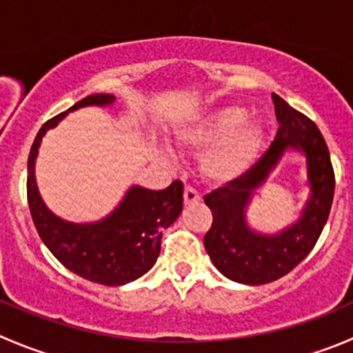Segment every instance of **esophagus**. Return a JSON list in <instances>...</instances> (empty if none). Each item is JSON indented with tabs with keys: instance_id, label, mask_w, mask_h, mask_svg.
<instances>
[{
	"instance_id": "34e87169",
	"label": "esophagus",
	"mask_w": 353,
	"mask_h": 353,
	"mask_svg": "<svg viewBox=\"0 0 353 353\" xmlns=\"http://www.w3.org/2000/svg\"><path fill=\"white\" fill-rule=\"evenodd\" d=\"M198 200H200V193H198L193 186L186 184V186H184V203H194V201Z\"/></svg>"
}]
</instances>
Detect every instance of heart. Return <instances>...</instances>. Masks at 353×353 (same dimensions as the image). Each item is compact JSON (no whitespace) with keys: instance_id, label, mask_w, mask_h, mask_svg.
Returning a JSON list of instances; mask_svg holds the SVG:
<instances>
[{"instance_id":"heart-1","label":"heart","mask_w":353,"mask_h":353,"mask_svg":"<svg viewBox=\"0 0 353 353\" xmlns=\"http://www.w3.org/2000/svg\"><path fill=\"white\" fill-rule=\"evenodd\" d=\"M243 119L245 112L239 108H224L183 134V141L193 146H205L221 138L201 157V172L210 181L228 183L236 179L255 159L262 131L256 124L243 122Z\"/></svg>"}]
</instances>
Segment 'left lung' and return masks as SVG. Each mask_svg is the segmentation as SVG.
<instances>
[{"label": "left lung", "instance_id": "8db88e82", "mask_svg": "<svg viewBox=\"0 0 353 353\" xmlns=\"http://www.w3.org/2000/svg\"><path fill=\"white\" fill-rule=\"evenodd\" d=\"M272 101L279 129L268 152L241 176L203 196L212 210L205 250L225 278L243 285H265L292 272L316 246L333 203L334 170L319 128L278 94L272 93ZM288 145L306 152L313 196L295 226L276 236L255 235L244 224V207Z\"/></svg>", "mask_w": 353, "mask_h": 353}]
</instances>
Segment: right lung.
<instances>
[{"instance_id":"add662e5","label":"right lung","mask_w":353,"mask_h":353,"mask_svg":"<svg viewBox=\"0 0 353 353\" xmlns=\"http://www.w3.org/2000/svg\"><path fill=\"white\" fill-rule=\"evenodd\" d=\"M112 94H91L70 110L85 105H108ZM67 112L46 121L32 143L27 162V201L34 225L51 253L68 271L91 283L121 286L141 278L160 255L162 231L183 210V183L172 181L165 190L152 191L134 186L121 207L98 224L75 225L54 217L41 200L34 181V160L41 138L54 128Z\"/></svg>"}]
</instances>
